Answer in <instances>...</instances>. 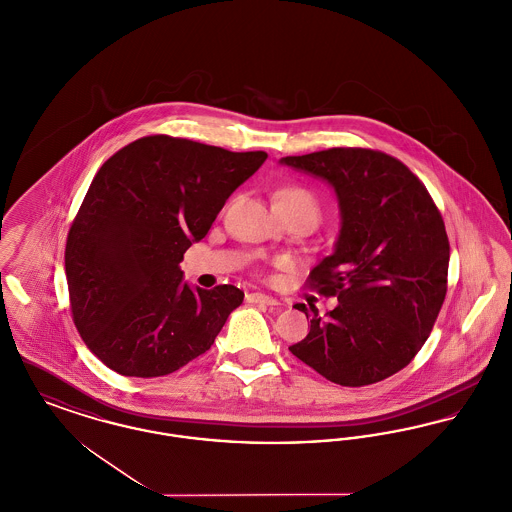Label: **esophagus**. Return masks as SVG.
<instances>
[{"label":"esophagus","mask_w":512,"mask_h":512,"mask_svg":"<svg viewBox=\"0 0 512 512\" xmlns=\"http://www.w3.org/2000/svg\"><path fill=\"white\" fill-rule=\"evenodd\" d=\"M245 299H247V303H263V305H268V307H276V305H280L274 297H268L265 293H247V295H245Z\"/></svg>","instance_id":"34e87169"}]
</instances>
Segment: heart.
Instances as JSON below:
<instances>
[{
  "mask_svg": "<svg viewBox=\"0 0 512 512\" xmlns=\"http://www.w3.org/2000/svg\"><path fill=\"white\" fill-rule=\"evenodd\" d=\"M276 207H280V209H305V211H309V213L318 217L317 195L313 194L309 188L297 186V184L278 190Z\"/></svg>",
  "mask_w": 512,
  "mask_h": 512,
  "instance_id": "b5f03b06",
  "label": "heart"
}]
</instances>
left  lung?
<instances>
[{"label": "left lung", "mask_w": 512, "mask_h": 512, "mask_svg": "<svg viewBox=\"0 0 512 512\" xmlns=\"http://www.w3.org/2000/svg\"><path fill=\"white\" fill-rule=\"evenodd\" d=\"M282 163L328 180L340 199L341 230L332 255L307 288L338 297L326 317H311L293 355L326 380L361 388L409 365L438 318L449 270V238L422 180L378 149L330 147Z\"/></svg>", "instance_id": "left-lung-1"}]
</instances>
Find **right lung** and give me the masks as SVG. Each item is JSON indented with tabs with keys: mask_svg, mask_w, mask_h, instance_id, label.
Listing matches in <instances>:
<instances>
[{
	"mask_svg": "<svg viewBox=\"0 0 512 512\" xmlns=\"http://www.w3.org/2000/svg\"><path fill=\"white\" fill-rule=\"evenodd\" d=\"M265 159L153 134L101 165L69 228L65 272L74 326L103 365L157 378L215 343L244 292H194L178 263Z\"/></svg>",
	"mask_w": 512,
	"mask_h": 512,
	"instance_id": "1",
	"label": "right lung"
}]
</instances>
